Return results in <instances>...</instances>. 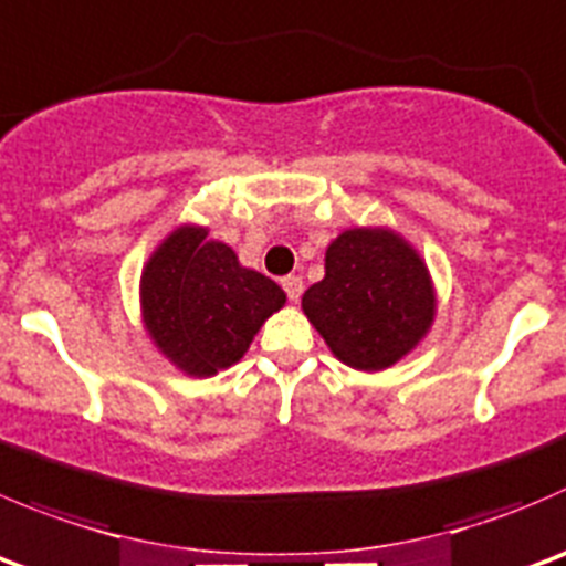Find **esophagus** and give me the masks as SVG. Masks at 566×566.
<instances>
[{
  "label": "esophagus",
  "mask_w": 566,
  "mask_h": 566,
  "mask_svg": "<svg viewBox=\"0 0 566 566\" xmlns=\"http://www.w3.org/2000/svg\"><path fill=\"white\" fill-rule=\"evenodd\" d=\"M282 287H284V293H287L290 301H298L301 293H304V282H301L298 276H284Z\"/></svg>",
  "instance_id": "1"
}]
</instances>
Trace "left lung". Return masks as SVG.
Wrapping results in <instances>:
<instances>
[{
	"instance_id": "8db88e82",
	"label": "left lung",
	"mask_w": 566,
	"mask_h": 566,
	"mask_svg": "<svg viewBox=\"0 0 566 566\" xmlns=\"http://www.w3.org/2000/svg\"><path fill=\"white\" fill-rule=\"evenodd\" d=\"M332 354L356 370L403 359L431 328L429 268L389 229H348L326 249V276L301 298Z\"/></svg>"
}]
</instances>
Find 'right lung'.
Masks as SVG:
<instances>
[{"label": "right lung", "instance_id": "add662e5", "mask_svg": "<svg viewBox=\"0 0 566 566\" xmlns=\"http://www.w3.org/2000/svg\"><path fill=\"white\" fill-rule=\"evenodd\" d=\"M287 301L262 273L243 268L207 229L179 227L140 276L146 332L188 376H216L243 359L262 323Z\"/></svg>", "mask_w": 566, "mask_h": 566}]
</instances>
